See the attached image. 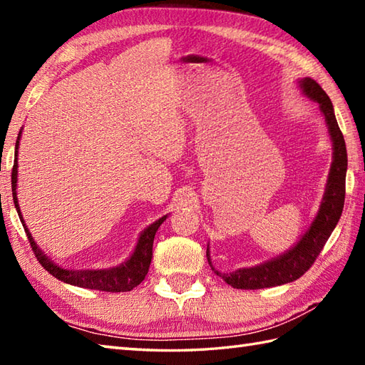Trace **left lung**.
Here are the masks:
<instances>
[{"instance_id": "obj_1", "label": "left lung", "mask_w": 365, "mask_h": 365, "mask_svg": "<svg viewBox=\"0 0 365 365\" xmlns=\"http://www.w3.org/2000/svg\"><path fill=\"white\" fill-rule=\"evenodd\" d=\"M298 86L307 98L319 103L320 111L324 115V120H327L332 141V163L319 212H317L311 226L301 235L297 245H293L289 251L279 254L277 257L260 263V265L238 268L232 271V273H220L212 265L210 247L207 246V260L210 263L212 269L220 277H222L224 282H227L234 289H268V287H276L297 281L298 277H301L312 267L315 259L319 257L324 243L328 242L332 230L336 229L340 215H342L344 210L348 158L345 139L342 131L339 128L334 106H332L331 98L327 96V92L312 78H307L306 76V78L298 81Z\"/></svg>"}]
</instances>
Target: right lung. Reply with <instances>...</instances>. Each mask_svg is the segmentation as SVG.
I'll use <instances>...</instances> for the list:
<instances>
[{
	"instance_id": "obj_1",
	"label": "right lung",
	"mask_w": 365,
	"mask_h": 365,
	"mask_svg": "<svg viewBox=\"0 0 365 365\" xmlns=\"http://www.w3.org/2000/svg\"><path fill=\"white\" fill-rule=\"evenodd\" d=\"M23 130V128H21ZM21 130L17 138V143H15V158H14V168H12V196H14V204L15 210H17L20 221L23 224V229L26 232V237L31 243V247L36 254L37 260L41 262V265L48 271L51 276H54L59 281L66 284L83 287V289H91V290H102V292H130L133 290L144 281V277L149 271L150 262H152V247H153V238L157 234L158 227L163 222L166 221L168 215L161 216L160 220L152 222L150 226H147L141 234H139L138 243L135 246L133 252H131L130 257L122 262L118 267L111 268H102V269H71V268H63L58 263H54L48 255H46L41 247L37 246L34 242L33 235L23 220V215L19 205L17 199V182H19V147H20V138H21Z\"/></svg>"
}]
</instances>
